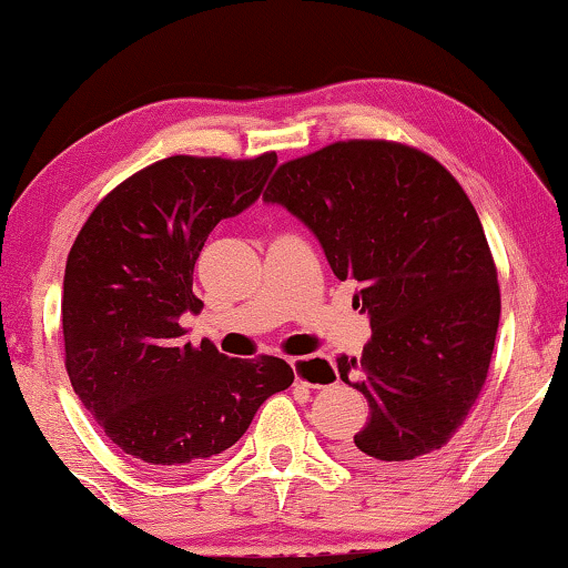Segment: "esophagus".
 Masks as SVG:
<instances>
[{
    "instance_id": "obj_1",
    "label": "esophagus",
    "mask_w": 568,
    "mask_h": 568,
    "mask_svg": "<svg viewBox=\"0 0 568 568\" xmlns=\"http://www.w3.org/2000/svg\"><path fill=\"white\" fill-rule=\"evenodd\" d=\"M290 365L294 371V381L305 383L311 388H323L331 381H336L334 365L323 357H292Z\"/></svg>"
}]
</instances>
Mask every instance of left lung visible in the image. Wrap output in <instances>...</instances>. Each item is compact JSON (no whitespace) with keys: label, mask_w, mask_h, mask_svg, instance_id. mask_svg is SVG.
Masks as SVG:
<instances>
[{"label":"left lung","mask_w":568,"mask_h":568,"mask_svg":"<svg viewBox=\"0 0 568 568\" xmlns=\"http://www.w3.org/2000/svg\"><path fill=\"white\" fill-rule=\"evenodd\" d=\"M263 201L318 237L371 318L363 357L336 359L371 407L344 456L381 473L448 444L488 378L500 318L496 263L459 182L409 145L347 140L278 166Z\"/></svg>","instance_id":"8db88e82"}]
</instances>
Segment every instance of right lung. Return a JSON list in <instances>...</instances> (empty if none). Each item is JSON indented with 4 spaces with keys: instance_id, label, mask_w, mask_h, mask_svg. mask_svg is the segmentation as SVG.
<instances>
[{
    "instance_id": "add662e5",
    "label": "right lung",
    "mask_w": 568,
    "mask_h": 568,
    "mask_svg": "<svg viewBox=\"0 0 568 568\" xmlns=\"http://www.w3.org/2000/svg\"><path fill=\"white\" fill-rule=\"evenodd\" d=\"M276 153L257 159L169 156L95 205L68 255L64 365L109 438L161 473L195 467L237 444L261 404L292 386L278 357L232 359L182 342L180 318L201 250L221 219L261 197Z\"/></svg>"
}]
</instances>
